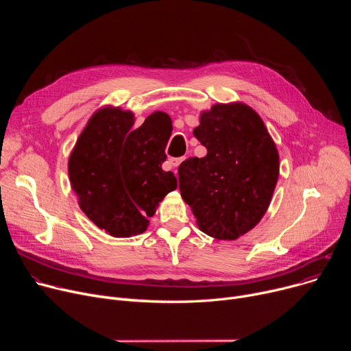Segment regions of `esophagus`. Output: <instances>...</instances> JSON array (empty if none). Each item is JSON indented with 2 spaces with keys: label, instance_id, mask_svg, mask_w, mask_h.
<instances>
[{
  "label": "esophagus",
  "instance_id": "1",
  "mask_svg": "<svg viewBox=\"0 0 351 351\" xmlns=\"http://www.w3.org/2000/svg\"><path fill=\"white\" fill-rule=\"evenodd\" d=\"M185 158H171L169 159V165L172 166V168H178V166L182 163V160ZM175 175H176V171H175Z\"/></svg>",
  "mask_w": 351,
  "mask_h": 351
}]
</instances>
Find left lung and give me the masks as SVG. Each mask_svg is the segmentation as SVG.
<instances>
[{
    "label": "left lung",
    "mask_w": 351,
    "mask_h": 351,
    "mask_svg": "<svg viewBox=\"0 0 351 351\" xmlns=\"http://www.w3.org/2000/svg\"><path fill=\"white\" fill-rule=\"evenodd\" d=\"M195 138L208 154L179 165V189L199 229L219 241H236L266 213L279 178V152L254 110L216 104L200 114Z\"/></svg>",
    "instance_id": "left-lung-1"
}]
</instances>
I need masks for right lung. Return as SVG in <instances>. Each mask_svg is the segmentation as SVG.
Segmentation results:
<instances>
[{"instance_id":"1","label":"right lung","mask_w":351,"mask_h":351,"mask_svg":"<svg viewBox=\"0 0 351 351\" xmlns=\"http://www.w3.org/2000/svg\"><path fill=\"white\" fill-rule=\"evenodd\" d=\"M134 122L131 110H97L68 160L82 212L114 237L143 233L159 202L178 188L175 175L162 169L171 118L155 112L139 128H132Z\"/></svg>"}]
</instances>
